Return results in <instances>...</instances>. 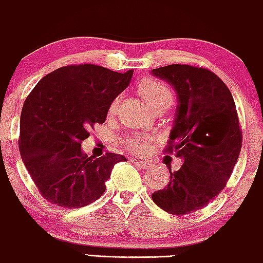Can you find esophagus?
Instances as JSON below:
<instances>
[{
	"mask_svg": "<svg viewBox=\"0 0 263 263\" xmlns=\"http://www.w3.org/2000/svg\"><path fill=\"white\" fill-rule=\"evenodd\" d=\"M132 163L139 165V166L143 167V169H152L153 167V164L150 163V161H146V160H138V159H133Z\"/></svg>",
	"mask_w": 263,
	"mask_h": 263,
	"instance_id": "1",
	"label": "esophagus"
}]
</instances>
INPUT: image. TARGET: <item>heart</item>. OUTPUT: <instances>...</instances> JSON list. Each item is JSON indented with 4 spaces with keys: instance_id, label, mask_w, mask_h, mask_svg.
Returning a JSON list of instances; mask_svg holds the SVG:
<instances>
[{
    "instance_id": "heart-1",
    "label": "heart",
    "mask_w": 263,
    "mask_h": 263,
    "mask_svg": "<svg viewBox=\"0 0 263 263\" xmlns=\"http://www.w3.org/2000/svg\"><path fill=\"white\" fill-rule=\"evenodd\" d=\"M139 93L155 111L159 110V109L169 108L174 99L173 92H171L170 88L163 83V82L155 81V79H146V81H144L139 87ZM118 102H119V99L117 98L111 103L110 109H109L111 113L117 109ZM152 141L153 138L149 137V135H139V137L129 138L126 140V145H128L132 152L144 153L149 149Z\"/></svg>"
}]
</instances>
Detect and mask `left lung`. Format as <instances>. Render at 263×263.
Listing matches in <instances>:
<instances>
[{
	"label": "left lung",
	"instance_id": "obj_1",
	"mask_svg": "<svg viewBox=\"0 0 263 263\" xmlns=\"http://www.w3.org/2000/svg\"><path fill=\"white\" fill-rule=\"evenodd\" d=\"M176 92L178 105L165 152L182 159L153 201L173 215L191 214L220 194L242 146L236 105L226 84L211 70L170 64L152 70Z\"/></svg>",
	"mask_w": 263,
	"mask_h": 263
}]
</instances>
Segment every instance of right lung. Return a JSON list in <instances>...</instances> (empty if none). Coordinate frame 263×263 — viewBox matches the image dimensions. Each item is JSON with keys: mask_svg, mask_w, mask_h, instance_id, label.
Listing matches in <instances>:
<instances>
[{"mask_svg": "<svg viewBox=\"0 0 263 263\" xmlns=\"http://www.w3.org/2000/svg\"><path fill=\"white\" fill-rule=\"evenodd\" d=\"M133 72L118 73L94 64L66 66L43 77L23 104L20 153L41 195L49 202L78 209L105 191L123 155L88 156L82 141L105 122L113 100L128 87Z\"/></svg>", "mask_w": 263, "mask_h": 263, "instance_id": "right-lung-1", "label": "right lung"}]
</instances>
